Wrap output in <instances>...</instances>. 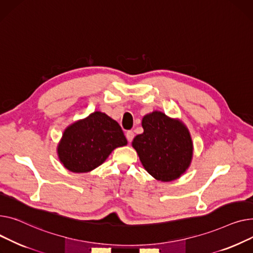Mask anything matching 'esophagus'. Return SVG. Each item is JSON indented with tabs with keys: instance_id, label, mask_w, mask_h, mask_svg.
<instances>
[{
	"instance_id": "obj_1",
	"label": "esophagus",
	"mask_w": 253,
	"mask_h": 253,
	"mask_svg": "<svg viewBox=\"0 0 253 253\" xmlns=\"http://www.w3.org/2000/svg\"><path fill=\"white\" fill-rule=\"evenodd\" d=\"M126 139H127L128 142H131L132 139H133V137H135V133H133L132 130H127V131L126 132Z\"/></svg>"
}]
</instances>
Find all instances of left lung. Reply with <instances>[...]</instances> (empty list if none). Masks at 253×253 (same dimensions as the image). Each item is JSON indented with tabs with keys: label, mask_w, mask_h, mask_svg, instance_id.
Listing matches in <instances>:
<instances>
[{
	"label": "left lung",
	"mask_w": 253,
	"mask_h": 253,
	"mask_svg": "<svg viewBox=\"0 0 253 253\" xmlns=\"http://www.w3.org/2000/svg\"><path fill=\"white\" fill-rule=\"evenodd\" d=\"M144 132L132 141L143 167L156 180L169 182L189 168L193 145L187 127L165 113L154 111L144 116Z\"/></svg>",
	"instance_id": "8db88e82"
}]
</instances>
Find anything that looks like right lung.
<instances>
[{"label":"right lung","mask_w":253,"mask_h":253,"mask_svg":"<svg viewBox=\"0 0 253 253\" xmlns=\"http://www.w3.org/2000/svg\"><path fill=\"white\" fill-rule=\"evenodd\" d=\"M126 143L121 126L105 113L96 111L65 129L58 145V156L68 170L87 172Z\"/></svg>","instance_id":"right-lung-1"}]
</instances>
